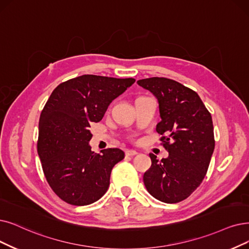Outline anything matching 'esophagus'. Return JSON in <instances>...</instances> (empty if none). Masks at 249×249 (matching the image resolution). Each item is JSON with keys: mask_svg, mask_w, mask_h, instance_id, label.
I'll return each instance as SVG.
<instances>
[{"mask_svg": "<svg viewBox=\"0 0 249 249\" xmlns=\"http://www.w3.org/2000/svg\"><path fill=\"white\" fill-rule=\"evenodd\" d=\"M137 154H138V152L136 150H126L125 151V155L126 156H135Z\"/></svg>", "mask_w": 249, "mask_h": 249, "instance_id": "34e87169", "label": "esophagus"}]
</instances>
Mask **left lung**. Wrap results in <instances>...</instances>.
<instances>
[{
	"label": "left lung",
	"instance_id": "left-lung-1",
	"mask_svg": "<svg viewBox=\"0 0 249 249\" xmlns=\"http://www.w3.org/2000/svg\"><path fill=\"white\" fill-rule=\"evenodd\" d=\"M137 84L158 101L161 121L156 132L168 152L158 160L154 154L143 181L147 191L159 201L180 202L190 196L204 178L214 149L210 111L196 92L174 79L150 77Z\"/></svg>",
	"mask_w": 249,
	"mask_h": 249
}]
</instances>
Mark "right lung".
I'll list each match as a JSON object with an SVG mask.
<instances>
[{
	"label": "right lung",
	"instance_id": "1",
	"mask_svg": "<svg viewBox=\"0 0 249 249\" xmlns=\"http://www.w3.org/2000/svg\"><path fill=\"white\" fill-rule=\"evenodd\" d=\"M135 82L84 74L59 85L48 99L39 116L37 153L50 187L63 201L88 205L106 193L112 167L124 152L108 148L94 153L90 124L100 122L109 104Z\"/></svg>",
	"mask_w": 249,
	"mask_h": 249
}]
</instances>
